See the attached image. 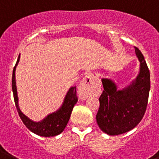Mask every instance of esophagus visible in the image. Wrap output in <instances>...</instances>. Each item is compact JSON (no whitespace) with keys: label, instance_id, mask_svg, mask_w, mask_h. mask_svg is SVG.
Masks as SVG:
<instances>
[{"label":"esophagus","instance_id":"esophagus-1","mask_svg":"<svg viewBox=\"0 0 159 159\" xmlns=\"http://www.w3.org/2000/svg\"><path fill=\"white\" fill-rule=\"evenodd\" d=\"M96 79L90 73L86 74L81 81L79 87V97L82 100L86 99L95 91Z\"/></svg>","mask_w":159,"mask_h":159}]
</instances>
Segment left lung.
<instances>
[{"instance_id": "8db88e82", "label": "left lung", "mask_w": 159, "mask_h": 159, "mask_svg": "<svg viewBox=\"0 0 159 159\" xmlns=\"http://www.w3.org/2000/svg\"><path fill=\"white\" fill-rule=\"evenodd\" d=\"M140 62V74L128 88L117 90L113 81L102 79L104 90L100 96L96 121L103 133L111 136L122 134L134 129L143 118L148 107L150 71L144 57L134 47Z\"/></svg>"}]
</instances>
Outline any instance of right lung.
Instances as JSON below:
<instances>
[{
    "label": "right lung",
    "instance_id": "right-lung-1",
    "mask_svg": "<svg viewBox=\"0 0 159 159\" xmlns=\"http://www.w3.org/2000/svg\"><path fill=\"white\" fill-rule=\"evenodd\" d=\"M19 57H20V55H19L16 66H14V69H13L12 83H11L15 103H16V109H17L19 117L23 121V124L35 134L41 136H45V137L55 136L60 134L64 130L65 127L66 126L68 121L70 118L71 112H72L74 106L78 102V97H77L76 95V87L75 86L70 89L67 94H66V98H65L63 106L59 111H56V113L48 115L47 118H45L43 121H40V122H34V121H31L26 115L22 113L21 111L19 110V106H18V96L15 72H16V66L19 61Z\"/></svg>",
    "mask_w": 159,
    "mask_h": 159
}]
</instances>
